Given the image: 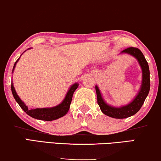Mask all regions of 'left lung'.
Here are the masks:
<instances>
[{
	"label": "left lung",
	"instance_id": "8db88e82",
	"mask_svg": "<svg viewBox=\"0 0 161 161\" xmlns=\"http://www.w3.org/2000/svg\"><path fill=\"white\" fill-rule=\"evenodd\" d=\"M120 53H127L134 57L140 65L142 72V80L139 92L136 96L129 104L120 107H114L107 104L102 96L101 92L97 86H95L97 96V103L99 104L101 111L104 115L113 118L122 119L134 115L138 112L144 104V102L147 97L150 88V69L148 63L144 57L143 53L139 48L130 47L122 51Z\"/></svg>",
	"mask_w": 161,
	"mask_h": 161
}]
</instances>
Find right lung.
Wrapping results in <instances>:
<instances>
[{"mask_svg": "<svg viewBox=\"0 0 161 161\" xmlns=\"http://www.w3.org/2000/svg\"><path fill=\"white\" fill-rule=\"evenodd\" d=\"M30 48H28V49H30ZM19 58L16 61L14 65L12 73L14 70L16 64H17L19 60ZM78 85L79 84L78 83H75L74 84L72 85L70 87H69L68 92H67L66 94V96H65L63 101H62L59 104H58V105L52 107V108L36 109H29L28 107L25 104V102L22 101V99H20L19 97L17 95V92H16L15 88L14 87L13 82H11V92H12V94L14 96V98L16 100V102H17L19 105L20 106V108H22L27 115H30V117L36 118V119L38 120L51 121L53 120H57L58 118L63 117L64 115H65L67 113V112H68L69 109V106H70L72 99H73V95L74 94V92H75V91L77 89V88L78 87Z\"/></svg>", "mask_w": 161, "mask_h": 161, "instance_id": "add662e5", "label": "right lung"}]
</instances>
